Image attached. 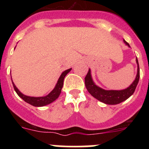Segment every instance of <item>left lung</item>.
<instances>
[{
	"label": "left lung",
	"instance_id": "left-lung-1",
	"mask_svg": "<svg viewBox=\"0 0 149 149\" xmlns=\"http://www.w3.org/2000/svg\"><path fill=\"white\" fill-rule=\"evenodd\" d=\"M124 42L125 43V45H127L128 47H130L129 44L125 40H124ZM136 64H137V74H136V78L134 82L126 89H122V90H105V89L99 87L95 85L94 81H93L92 75H91V70L89 69V72L85 77V85H86V89L95 98L106 104H118L122 101H125L130 96L134 94L138 82H139V67L137 58L136 59Z\"/></svg>",
	"mask_w": 149,
	"mask_h": 149
}]
</instances>
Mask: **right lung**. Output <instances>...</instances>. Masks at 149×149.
I'll use <instances>...</instances> for the list:
<instances>
[{"label": "right lung", "mask_w": 149, "mask_h": 149, "mask_svg": "<svg viewBox=\"0 0 149 149\" xmlns=\"http://www.w3.org/2000/svg\"><path fill=\"white\" fill-rule=\"evenodd\" d=\"M72 70V68H69V69H67V70L64 71L63 73L61 74L60 78L58 79V81L56 83V86H55L54 89L51 91V93L48 95H47L46 96H43V97H30V96L25 95L22 94L20 91L18 90V88L15 86V85L14 84V83L13 82V87L14 89L16 92V93L18 94V95L22 98L24 101L27 102V103L33 105L34 107H42L45 106L47 104H49L52 103L53 101H54L56 98H58L59 95L61 93L62 88L63 86V81H64V78H65V75L68 72Z\"/></svg>", "instance_id": "1"}]
</instances>
